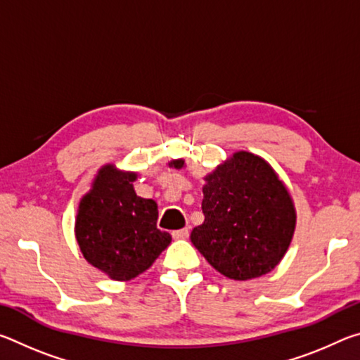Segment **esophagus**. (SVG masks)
Here are the masks:
<instances>
[{
	"label": "esophagus",
	"instance_id": "34e87169",
	"mask_svg": "<svg viewBox=\"0 0 360 360\" xmlns=\"http://www.w3.org/2000/svg\"><path fill=\"white\" fill-rule=\"evenodd\" d=\"M188 233H191V230H188V227H186V229H181V230H174L173 231V238H176V240H186V238H188Z\"/></svg>",
	"mask_w": 360,
	"mask_h": 360
}]
</instances>
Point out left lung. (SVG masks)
Segmentation results:
<instances>
[{
	"mask_svg": "<svg viewBox=\"0 0 360 360\" xmlns=\"http://www.w3.org/2000/svg\"><path fill=\"white\" fill-rule=\"evenodd\" d=\"M172 165L181 168L184 160ZM205 221L191 233L193 246L230 279L259 278L288 251L295 229L292 198L276 173L249 152L236 154L206 176Z\"/></svg>",
	"mask_w": 360,
	"mask_h": 360,
	"instance_id": "1",
	"label": "left lung"
}]
</instances>
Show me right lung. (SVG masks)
Segmentation results:
<instances>
[{"label":"right lung","instance_id":"add662e5","mask_svg":"<svg viewBox=\"0 0 360 360\" xmlns=\"http://www.w3.org/2000/svg\"><path fill=\"white\" fill-rule=\"evenodd\" d=\"M135 179L112 165L101 168L76 219L85 260L115 281L141 275L172 243L169 233L157 229V203L135 193Z\"/></svg>","mask_w":360,"mask_h":360}]
</instances>
